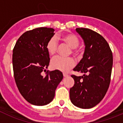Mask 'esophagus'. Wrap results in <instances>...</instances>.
<instances>
[{
    "label": "esophagus",
    "instance_id": "1",
    "mask_svg": "<svg viewBox=\"0 0 123 123\" xmlns=\"http://www.w3.org/2000/svg\"><path fill=\"white\" fill-rule=\"evenodd\" d=\"M63 75L64 77H67L68 76V74H66V73H63Z\"/></svg>",
    "mask_w": 123,
    "mask_h": 123
}]
</instances>
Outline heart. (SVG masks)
Segmentation results:
<instances>
[{
	"mask_svg": "<svg viewBox=\"0 0 123 123\" xmlns=\"http://www.w3.org/2000/svg\"><path fill=\"white\" fill-rule=\"evenodd\" d=\"M58 39L62 42L68 44L71 47L72 53L77 55L81 52V48L79 44L80 40L79 37L75 34L69 32L65 34L58 37ZM46 49L50 55H54L56 54L58 50V44L55 37H52L47 41L46 44ZM51 67L53 69H57L62 72H67L70 69L74 67L75 62L71 57L64 58L62 56H56L53 58L51 60Z\"/></svg>",
	"mask_w": 123,
	"mask_h": 123,
	"instance_id": "1",
	"label": "heart"
}]
</instances>
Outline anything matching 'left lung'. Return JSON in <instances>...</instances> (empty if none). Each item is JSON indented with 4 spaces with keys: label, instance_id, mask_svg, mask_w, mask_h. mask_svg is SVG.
Returning <instances> with one entry per match:
<instances>
[{
    "label": "left lung",
    "instance_id": "8db88e82",
    "mask_svg": "<svg viewBox=\"0 0 123 123\" xmlns=\"http://www.w3.org/2000/svg\"><path fill=\"white\" fill-rule=\"evenodd\" d=\"M85 43L83 58L73 69L85 73L82 76L72 74L74 84L69 90L72 104L87 109L103 99L109 87L113 66L112 52L103 36L88 28H76Z\"/></svg>",
    "mask_w": 123,
    "mask_h": 123
}]
</instances>
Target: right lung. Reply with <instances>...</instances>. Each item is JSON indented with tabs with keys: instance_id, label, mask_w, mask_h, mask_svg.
Wrapping results in <instances>:
<instances>
[{
	"instance_id": "1",
	"label": "right lung",
	"mask_w": 123,
	"mask_h": 123,
	"mask_svg": "<svg viewBox=\"0 0 123 123\" xmlns=\"http://www.w3.org/2000/svg\"><path fill=\"white\" fill-rule=\"evenodd\" d=\"M54 31L53 28L45 27L26 31L17 40L13 50L15 82L21 95L32 105L43 106L52 102L63 77L56 69L42 74L49 65V54L45 46Z\"/></svg>"
}]
</instances>
